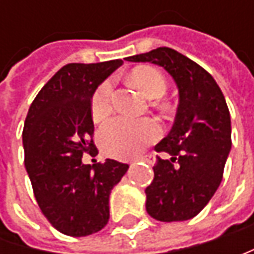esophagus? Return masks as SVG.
<instances>
[{
  "label": "esophagus",
  "instance_id": "esophagus-1",
  "mask_svg": "<svg viewBox=\"0 0 254 254\" xmlns=\"http://www.w3.org/2000/svg\"><path fill=\"white\" fill-rule=\"evenodd\" d=\"M140 160H144V161H147L148 164H154L155 162V155L154 154H147V155L141 157Z\"/></svg>",
  "mask_w": 254,
  "mask_h": 254
}]
</instances>
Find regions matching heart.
Instances as JSON below:
<instances>
[{
	"label": "heart",
	"mask_w": 254,
	"mask_h": 254,
	"mask_svg": "<svg viewBox=\"0 0 254 254\" xmlns=\"http://www.w3.org/2000/svg\"><path fill=\"white\" fill-rule=\"evenodd\" d=\"M130 80L150 99L161 97L168 89L164 74L148 64L132 69ZM112 97L113 82L104 80L102 84H99L92 97L90 110L93 120L100 122L110 114ZM157 106L165 107L164 103H157ZM160 135L161 128L158 123L152 119L132 120L127 117H114L102 126L99 131V141L103 151L107 155L116 158H127L135 155L144 145L155 141Z\"/></svg>",
	"instance_id": "b5f03b06"
}]
</instances>
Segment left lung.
Segmentation results:
<instances>
[{"label":"left lung","mask_w":254,"mask_h":254,"mask_svg":"<svg viewBox=\"0 0 254 254\" xmlns=\"http://www.w3.org/2000/svg\"><path fill=\"white\" fill-rule=\"evenodd\" d=\"M160 64L177 82L180 106L171 132L155 145L154 180L145 188L148 215L160 222L196 216L223 178L232 147L230 114L218 83L202 66L167 46L127 58Z\"/></svg>","instance_id":"obj_1"}]
</instances>
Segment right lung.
Masks as SVG:
<instances>
[{
  "mask_svg": "<svg viewBox=\"0 0 254 254\" xmlns=\"http://www.w3.org/2000/svg\"><path fill=\"white\" fill-rule=\"evenodd\" d=\"M122 64H64L36 94L25 119V168L35 198L49 223L67 236H89L107 225L110 192L128 170L114 160L93 167L82 162L83 154H97L93 93Z\"/></svg>",
  "mask_w": 254,
  "mask_h": 254,
  "instance_id": "add662e5",
  "label": "right lung"
}]
</instances>
